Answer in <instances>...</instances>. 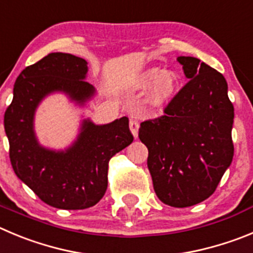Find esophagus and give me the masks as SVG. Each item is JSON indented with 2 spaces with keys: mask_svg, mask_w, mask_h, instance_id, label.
Returning <instances> with one entry per match:
<instances>
[{
  "mask_svg": "<svg viewBox=\"0 0 253 253\" xmlns=\"http://www.w3.org/2000/svg\"><path fill=\"white\" fill-rule=\"evenodd\" d=\"M129 129H130L131 134H133L134 138H138V130H139V123L136 120L130 119L129 122Z\"/></svg>",
  "mask_w": 253,
  "mask_h": 253,
  "instance_id": "34e87169",
  "label": "esophagus"
}]
</instances>
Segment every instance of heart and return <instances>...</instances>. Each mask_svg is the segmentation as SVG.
<instances>
[{
  "label": "heart",
  "mask_w": 253,
  "mask_h": 253,
  "mask_svg": "<svg viewBox=\"0 0 253 253\" xmlns=\"http://www.w3.org/2000/svg\"><path fill=\"white\" fill-rule=\"evenodd\" d=\"M150 86L147 96V104L152 109H163L174 99L179 89V76L170 70L162 71L159 68H150L143 71L135 79L134 86L136 89H144Z\"/></svg>",
  "instance_id": "1"
}]
</instances>
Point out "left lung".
<instances>
[{
	"label": "left lung",
	"instance_id": "1",
	"mask_svg": "<svg viewBox=\"0 0 253 253\" xmlns=\"http://www.w3.org/2000/svg\"><path fill=\"white\" fill-rule=\"evenodd\" d=\"M188 83L164 109L140 124L155 194L177 208L212 196L233 158L235 118L224 76L201 60L179 56Z\"/></svg>",
	"mask_w": 253,
	"mask_h": 253
}]
</instances>
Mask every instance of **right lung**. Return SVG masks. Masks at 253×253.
Segmentation results:
<instances>
[{"mask_svg": "<svg viewBox=\"0 0 253 253\" xmlns=\"http://www.w3.org/2000/svg\"><path fill=\"white\" fill-rule=\"evenodd\" d=\"M87 62L64 52H52L17 76L13 99L4 113V131L16 175L42 202L60 210L95 206L108 188V163L133 142L126 117L109 124L81 122L75 142L65 150L45 148L35 134L37 106L54 92H62L80 106L95 95L85 79Z\"/></svg>", "mask_w": 253, "mask_h": 253, "instance_id": "right-lung-1", "label": "right lung"}]
</instances>
